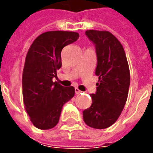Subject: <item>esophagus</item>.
<instances>
[{
  "instance_id": "34e87169",
  "label": "esophagus",
  "mask_w": 153,
  "mask_h": 153,
  "mask_svg": "<svg viewBox=\"0 0 153 153\" xmlns=\"http://www.w3.org/2000/svg\"><path fill=\"white\" fill-rule=\"evenodd\" d=\"M74 90H75V93H76V94H79L80 93H82V92H81V91H80V90L78 88H74Z\"/></svg>"
}]
</instances>
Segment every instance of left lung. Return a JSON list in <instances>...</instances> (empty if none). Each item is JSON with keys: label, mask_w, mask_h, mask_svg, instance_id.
I'll return each mask as SVG.
<instances>
[{"label": "left lung", "mask_w": 153, "mask_h": 153, "mask_svg": "<svg viewBox=\"0 0 153 153\" xmlns=\"http://www.w3.org/2000/svg\"><path fill=\"white\" fill-rule=\"evenodd\" d=\"M85 34L96 48L98 83L96 93L90 95L92 105L83 111V120L89 127L102 129L112 125L124 109L130 83L129 68L123 46L112 33L87 30Z\"/></svg>", "instance_id": "8db88e82"}]
</instances>
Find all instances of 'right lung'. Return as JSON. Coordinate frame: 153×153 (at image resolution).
<instances>
[{
  "label": "right lung",
  "mask_w": 153,
  "mask_h": 153,
  "mask_svg": "<svg viewBox=\"0 0 153 153\" xmlns=\"http://www.w3.org/2000/svg\"><path fill=\"white\" fill-rule=\"evenodd\" d=\"M79 37L75 32H46L28 49L22 76L23 99L30 120L38 128L55 127L63 105L74 95L73 86L65 88L52 79L62 65V49Z\"/></svg>",
  "instance_id": "add662e5"
}]
</instances>
